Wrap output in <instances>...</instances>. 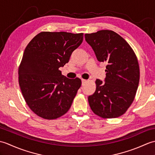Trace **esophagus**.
Returning a JSON list of instances; mask_svg holds the SVG:
<instances>
[{"instance_id": "34e87169", "label": "esophagus", "mask_w": 155, "mask_h": 155, "mask_svg": "<svg viewBox=\"0 0 155 155\" xmlns=\"http://www.w3.org/2000/svg\"><path fill=\"white\" fill-rule=\"evenodd\" d=\"M87 82V80H85V79H82V85H84V84L86 83Z\"/></svg>"}]
</instances>
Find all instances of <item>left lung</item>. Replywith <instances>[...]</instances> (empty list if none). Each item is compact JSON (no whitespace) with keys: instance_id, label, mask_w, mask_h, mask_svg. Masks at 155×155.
<instances>
[{"instance_id":"8db88e82","label":"left lung","mask_w":155,"mask_h":155,"mask_svg":"<svg viewBox=\"0 0 155 155\" xmlns=\"http://www.w3.org/2000/svg\"><path fill=\"white\" fill-rule=\"evenodd\" d=\"M97 60L107 62L104 83L97 79L96 91L88 97L91 110L104 118L123 115L135 97L140 78L139 65L133 48L113 31L84 35Z\"/></svg>"}]
</instances>
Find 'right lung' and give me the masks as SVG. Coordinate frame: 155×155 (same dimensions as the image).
I'll return each mask as SVG.
<instances>
[{"mask_svg": "<svg viewBox=\"0 0 155 155\" xmlns=\"http://www.w3.org/2000/svg\"><path fill=\"white\" fill-rule=\"evenodd\" d=\"M83 41V33L41 32L26 47L18 83L26 103L38 117L56 119L71 108L81 80L67 78L59 68L67 63Z\"/></svg>", "mask_w": 155, "mask_h": 155, "instance_id": "obj_1", "label": "right lung"}]
</instances>
